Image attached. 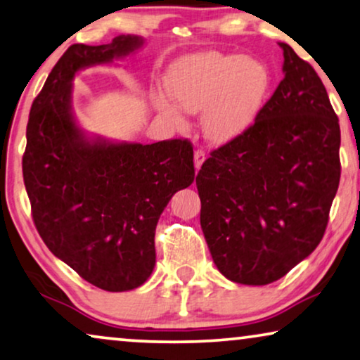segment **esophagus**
<instances>
[{"instance_id":"esophagus-1","label":"esophagus","mask_w":360,"mask_h":360,"mask_svg":"<svg viewBox=\"0 0 360 360\" xmlns=\"http://www.w3.org/2000/svg\"><path fill=\"white\" fill-rule=\"evenodd\" d=\"M204 161H205V151L204 150H195L194 151V166H195L197 171L200 169V166L204 165Z\"/></svg>"}]
</instances>
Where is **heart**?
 <instances>
[{"label": "heart", "instance_id": "heart-1", "mask_svg": "<svg viewBox=\"0 0 360 360\" xmlns=\"http://www.w3.org/2000/svg\"><path fill=\"white\" fill-rule=\"evenodd\" d=\"M165 83L180 105L155 96L156 109L178 125L184 124L179 107L191 114L204 112L205 139L225 145L256 124L269 98L272 75L262 60L210 50L176 60L166 72Z\"/></svg>", "mask_w": 360, "mask_h": 360}]
</instances>
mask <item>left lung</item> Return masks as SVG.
Listing matches in <instances>:
<instances>
[{"instance_id": "8db88e82", "label": "left lung", "mask_w": 360, "mask_h": 360, "mask_svg": "<svg viewBox=\"0 0 360 360\" xmlns=\"http://www.w3.org/2000/svg\"><path fill=\"white\" fill-rule=\"evenodd\" d=\"M279 45L283 79L256 124L212 151L195 178L212 259L245 285L279 281L315 251L341 178V130L325 86Z\"/></svg>"}]
</instances>
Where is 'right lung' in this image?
I'll return each instance as SVG.
<instances>
[{
  "mask_svg": "<svg viewBox=\"0 0 360 360\" xmlns=\"http://www.w3.org/2000/svg\"><path fill=\"white\" fill-rule=\"evenodd\" d=\"M143 42L122 34L110 44L72 45L34 99L26 131L22 174L35 229L58 259L108 292L146 282L160 215L194 181L187 140L114 141L88 135L75 119L77 73L129 57Z\"/></svg>",
  "mask_w": 360,
  "mask_h": 360,
  "instance_id": "right-lung-1",
  "label": "right lung"
}]
</instances>
